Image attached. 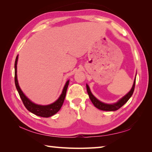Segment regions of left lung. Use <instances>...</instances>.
Returning a JSON list of instances; mask_svg holds the SVG:
<instances>
[{
  "instance_id": "left-lung-1",
  "label": "left lung",
  "mask_w": 152,
  "mask_h": 152,
  "mask_svg": "<svg viewBox=\"0 0 152 152\" xmlns=\"http://www.w3.org/2000/svg\"><path fill=\"white\" fill-rule=\"evenodd\" d=\"M135 81H136V79H134L133 87H132V88H131V90L129 91V92L124 97H122V98L120 100H119L118 102H117L116 103H114L113 104H105V103H103L102 102H99L98 99H97L96 97L92 95V94L91 93L90 90L89 86L86 85L87 92H88V96H89L91 102H92L94 105L95 106L96 108H97V109L102 110H105V111H114V110L119 109L120 108L122 107L124 104L129 99L131 96L133 95L134 90V86H135Z\"/></svg>"
}]
</instances>
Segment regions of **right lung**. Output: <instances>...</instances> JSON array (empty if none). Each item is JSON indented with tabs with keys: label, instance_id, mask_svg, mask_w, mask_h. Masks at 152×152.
I'll return each instance as SVG.
<instances>
[{
	"label": "right lung",
	"instance_id": "1",
	"mask_svg": "<svg viewBox=\"0 0 152 152\" xmlns=\"http://www.w3.org/2000/svg\"><path fill=\"white\" fill-rule=\"evenodd\" d=\"M18 56H17L15 61V84L16 88L18 90V93L19 94V96L21 97L26 109L30 111V112L36 114L37 116L44 118L50 117L54 115V114H55L57 112H58L60 108L62 106L64 102L67 88L69 85V80H67L66 82L62 94L60 95L58 100H56L55 103L48 104V105H39V104H36L32 103V102H30L27 97L25 96V94L23 93L19 86L18 79H17V63H18Z\"/></svg>",
	"mask_w": 152,
	"mask_h": 152
}]
</instances>
